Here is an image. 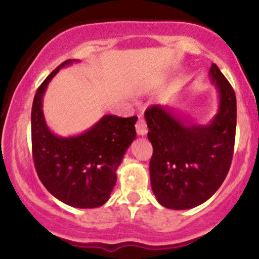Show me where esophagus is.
<instances>
[{
    "instance_id": "34e87169",
    "label": "esophagus",
    "mask_w": 259,
    "mask_h": 259,
    "mask_svg": "<svg viewBox=\"0 0 259 259\" xmlns=\"http://www.w3.org/2000/svg\"><path fill=\"white\" fill-rule=\"evenodd\" d=\"M135 126H136V133H138V135H140V136L146 135L147 125H146V123H145L144 117H142V115H139V119H138V121H136Z\"/></svg>"
}]
</instances>
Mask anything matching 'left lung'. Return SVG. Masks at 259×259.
Masks as SVG:
<instances>
[{"label": "left lung", "instance_id": "8db88e82", "mask_svg": "<svg viewBox=\"0 0 259 259\" xmlns=\"http://www.w3.org/2000/svg\"><path fill=\"white\" fill-rule=\"evenodd\" d=\"M212 84L219 108L207 125L192 124L168 106L154 105L145 112L147 138L153 147L150 162L152 191L170 209H189L214 195L227 178L234 154L236 97L229 81L213 63Z\"/></svg>", "mask_w": 259, "mask_h": 259}]
</instances>
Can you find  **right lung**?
Listing matches in <instances>:
<instances>
[{
    "instance_id": "right-lung-1",
    "label": "right lung",
    "mask_w": 259,
    "mask_h": 259,
    "mask_svg": "<svg viewBox=\"0 0 259 259\" xmlns=\"http://www.w3.org/2000/svg\"><path fill=\"white\" fill-rule=\"evenodd\" d=\"M78 62L68 59L44 80L31 108V145L35 169L41 183L68 206L96 208L108 201L127 147L136 138L138 117L103 115L82 134L61 138L47 126L42 97L61 68Z\"/></svg>"
}]
</instances>
